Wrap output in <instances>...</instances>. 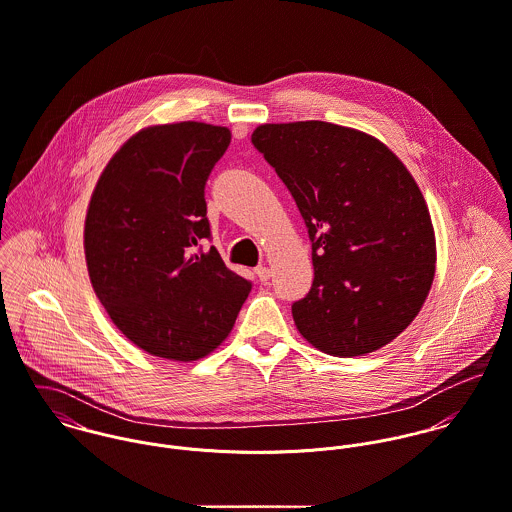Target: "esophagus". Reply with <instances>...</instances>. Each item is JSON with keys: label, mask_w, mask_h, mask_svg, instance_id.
<instances>
[{"label": "esophagus", "mask_w": 512, "mask_h": 512, "mask_svg": "<svg viewBox=\"0 0 512 512\" xmlns=\"http://www.w3.org/2000/svg\"><path fill=\"white\" fill-rule=\"evenodd\" d=\"M255 275H257V279H259L261 283H267V281L271 279V269H269V267H257V269H255Z\"/></svg>", "instance_id": "esophagus-1"}]
</instances>
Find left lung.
I'll return each mask as SVG.
<instances>
[{
	"label": "left lung",
	"mask_w": 512,
	"mask_h": 512,
	"mask_svg": "<svg viewBox=\"0 0 512 512\" xmlns=\"http://www.w3.org/2000/svg\"><path fill=\"white\" fill-rule=\"evenodd\" d=\"M251 142L307 223L314 281L293 305L301 336L352 358L400 336L435 277V231L404 162L378 138L322 120L261 124Z\"/></svg>",
	"instance_id": "obj_1"
}]
</instances>
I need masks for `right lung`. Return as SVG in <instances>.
I'll list each match as a JSON object with an SVG mask.
<instances>
[{"mask_svg": "<svg viewBox=\"0 0 512 512\" xmlns=\"http://www.w3.org/2000/svg\"><path fill=\"white\" fill-rule=\"evenodd\" d=\"M231 132L196 120L132 134L108 160L85 217L95 295L140 350L192 362L231 332L251 283L225 267L211 235L205 182Z\"/></svg>", "mask_w": 512, "mask_h": 512, "instance_id": "1", "label": "right lung"}]
</instances>
